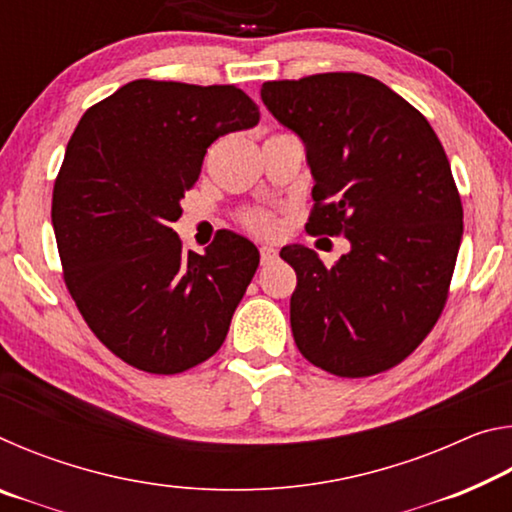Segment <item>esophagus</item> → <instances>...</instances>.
Returning <instances> with one entry per match:
<instances>
[{"label": "esophagus", "instance_id": "esophagus-1", "mask_svg": "<svg viewBox=\"0 0 512 512\" xmlns=\"http://www.w3.org/2000/svg\"><path fill=\"white\" fill-rule=\"evenodd\" d=\"M259 259H262V266L273 264L277 259V250L273 246H262V250H259Z\"/></svg>", "mask_w": 512, "mask_h": 512}]
</instances>
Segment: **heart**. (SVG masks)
Wrapping results in <instances>:
<instances>
[{"mask_svg": "<svg viewBox=\"0 0 512 512\" xmlns=\"http://www.w3.org/2000/svg\"><path fill=\"white\" fill-rule=\"evenodd\" d=\"M244 223L250 230L259 232V235H275L277 228H280L275 214H271V212H250V214H246Z\"/></svg>", "mask_w": 512, "mask_h": 512, "instance_id": "heart-1", "label": "heart"}]
</instances>
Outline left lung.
Here are the masks:
<instances>
[{
    "instance_id": "left-lung-1",
    "label": "left lung",
    "mask_w": 512,
    "mask_h": 512,
    "mask_svg": "<svg viewBox=\"0 0 512 512\" xmlns=\"http://www.w3.org/2000/svg\"><path fill=\"white\" fill-rule=\"evenodd\" d=\"M262 101L305 144L316 201L307 230L350 241L332 268L307 246L280 250L298 277V350L339 377L393 368L436 325L461 246L443 144L409 101L366 74L268 81Z\"/></svg>"
}]
</instances>
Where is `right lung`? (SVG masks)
Listing matches in <instances>:
<instances>
[{
	"label": "right lung",
	"instance_id": "add662e5",
	"mask_svg": "<svg viewBox=\"0 0 512 512\" xmlns=\"http://www.w3.org/2000/svg\"><path fill=\"white\" fill-rule=\"evenodd\" d=\"M235 85L131 81L81 117L54 185L65 284L97 339L131 366L176 375L221 348L257 271L253 241L221 230L203 255L171 228L207 146L257 126Z\"/></svg>",
	"mask_w": 512,
	"mask_h": 512
}]
</instances>
